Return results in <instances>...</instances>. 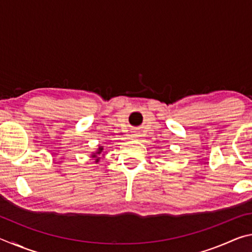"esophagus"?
Segmentation results:
<instances>
[{
	"mask_svg": "<svg viewBox=\"0 0 252 252\" xmlns=\"http://www.w3.org/2000/svg\"><path fill=\"white\" fill-rule=\"evenodd\" d=\"M133 135H135V134H133Z\"/></svg>",
	"mask_w": 252,
	"mask_h": 252,
	"instance_id": "1",
	"label": "esophagus"
}]
</instances>
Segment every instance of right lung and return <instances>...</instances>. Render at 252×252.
I'll use <instances>...</instances> for the list:
<instances>
[{
  "instance_id": "1",
  "label": "right lung",
  "mask_w": 252,
  "mask_h": 252,
  "mask_svg": "<svg viewBox=\"0 0 252 252\" xmlns=\"http://www.w3.org/2000/svg\"><path fill=\"white\" fill-rule=\"evenodd\" d=\"M102 150H103V148H99V151H97L96 153H93V158H95L96 155H100V153L102 152ZM96 161H99V159H96Z\"/></svg>"
}]
</instances>
